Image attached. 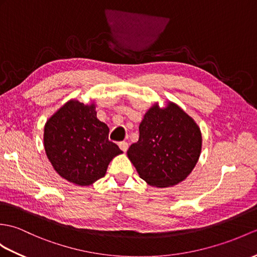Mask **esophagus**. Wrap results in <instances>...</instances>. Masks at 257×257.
<instances>
[{"label":"esophagus","mask_w":257,"mask_h":257,"mask_svg":"<svg viewBox=\"0 0 257 257\" xmlns=\"http://www.w3.org/2000/svg\"><path fill=\"white\" fill-rule=\"evenodd\" d=\"M118 146H119V148L121 149V150L124 152V151H127V149H128V142H126V141H120L118 143Z\"/></svg>","instance_id":"34e87169"}]
</instances>
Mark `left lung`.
<instances>
[{
  "label": "left lung",
  "mask_w": 257,
  "mask_h": 257,
  "mask_svg": "<svg viewBox=\"0 0 257 257\" xmlns=\"http://www.w3.org/2000/svg\"><path fill=\"white\" fill-rule=\"evenodd\" d=\"M139 140L127 154L148 184L168 187L184 181L201 151V134L196 122L175 104L154 105L139 126Z\"/></svg>",
  "instance_id": "8db88e82"
}]
</instances>
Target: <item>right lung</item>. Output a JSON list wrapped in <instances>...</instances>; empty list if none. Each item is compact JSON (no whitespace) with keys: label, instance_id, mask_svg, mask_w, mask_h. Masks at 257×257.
Listing matches in <instances>:
<instances>
[{"label":"right lung","instance_id":"1","mask_svg":"<svg viewBox=\"0 0 257 257\" xmlns=\"http://www.w3.org/2000/svg\"><path fill=\"white\" fill-rule=\"evenodd\" d=\"M109 128L96 117L94 104L70 100L45 126L44 145L53 169L65 180L87 186L105 176L122 151L108 140Z\"/></svg>","mask_w":257,"mask_h":257}]
</instances>
